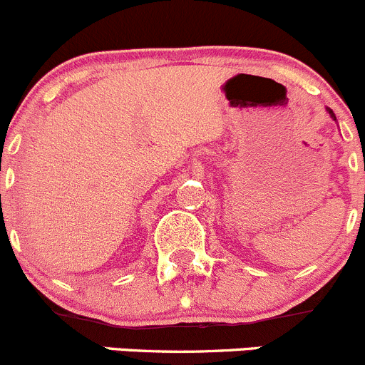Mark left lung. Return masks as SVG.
<instances>
[{
    "label": "left lung",
    "mask_w": 365,
    "mask_h": 365,
    "mask_svg": "<svg viewBox=\"0 0 365 365\" xmlns=\"http://www.w3.org/2000/svg\"><path fill=\"white\" fill-rule=\"evenodd\" d=\"M327 111H328V113H330V117L334 118V120H337V118H335V113L330 110V108H327ZM364 172H365V161H364Z\"/></svg>",
    "instance_id": "8db88e82"
}]
</instances>
